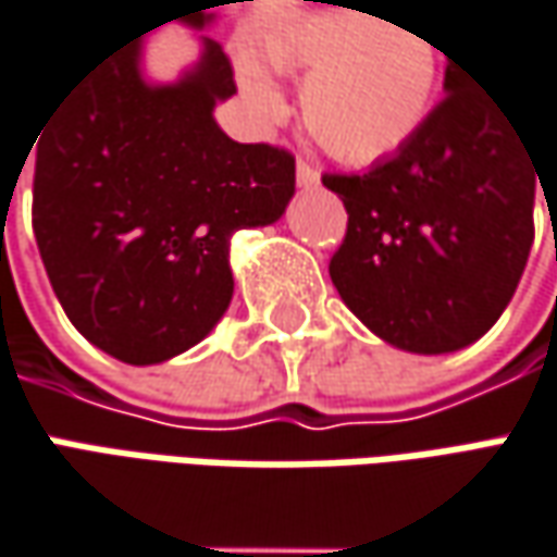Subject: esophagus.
<instances>
[{"label": "esophagus", "mask_w": 557, "mask_h": 557, "mask_svg": "<svg viewBox=\"0 0 557 557\" xmlns=\"http://www.w3.org/2000/svg\"><path fill=\"white\" fill-rule=\"evenodd\" d=\"M296 181H299L302 189H311V186H318L321 174H318V168H311L308 161H299V164H296Z\"/></svg>", "instance_id": "34e87169"}]
</instances>
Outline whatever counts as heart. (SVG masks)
I'll return each instance as SVG.
<instances>
[{"label":"heart","instance_id":"obj_1","mask_svg":"<svg viewBox=\"0 0 557 557\" xmlns=\"http://www.w3.org/2000/svg\"><path fill=\"white\" fill-rule=\"evenodd\" d=\"M274 67L308 74L302 114L330 156L368 164L393 156L421 131L440 86V49L421 27L326 9L302 14L264 39ZM239 86L258 114L283 109L280 89L252 59L239 61Z\"/></svg>","mask_w":557,"mask_h":557}]
</instances>
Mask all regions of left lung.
<instances>
[{
  "instance_id": "1",
  "label": "left lung",
  "mask_w": 557,
  "mask_h": 557,
  "mask_svg": "<svg viewBox=\"0 0 557 557\" xmlns=\"http://www.w3.org/2000/svg\"><path fill=\"white\" fill-rule=\"evenodd\" d=\"M446 99L396 156L324 174L349 214L330 280L389 346L443 355L496 324L533 246L543 186L527 127L451 59Z\"/></svg>"
}]
</instances>
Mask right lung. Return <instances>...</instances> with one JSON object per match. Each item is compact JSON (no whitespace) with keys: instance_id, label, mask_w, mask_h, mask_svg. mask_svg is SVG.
I'll return each mask as SVG.
<instances>
[{"instance_id":"obj_1","label":"right lung","mask_w":557,"mask_h":557,"mask_svg":"<svg viewBox=\"0 0 557 557\" xmlns=\"http://www.w3.org/2000/svg\"><path fill=\"white\" fill-rule=\"evenodd\" d=\"M231 2L171 21L202 30L206 9ZM233 92L231 59L208 37L177 84H149L139 34L71 89L37 139L34 236L49 283L71 324L124 364L206 339L233 299L231 236L274 224L296 193L286 149L218 127L214 106Z\"/></svg>"}]
</instances>
